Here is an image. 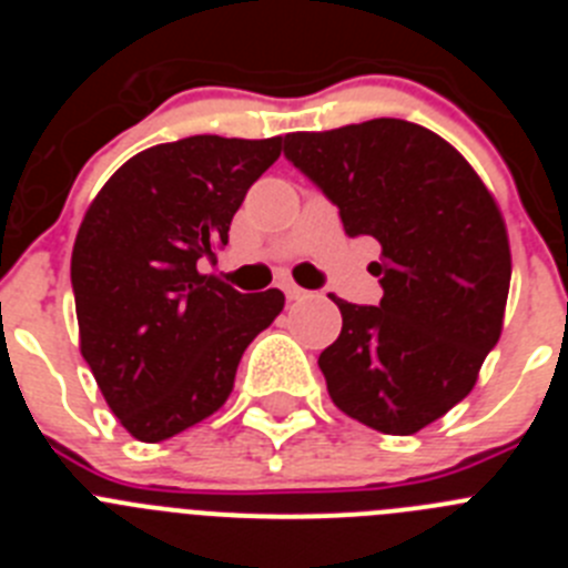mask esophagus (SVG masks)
Masks as SVG:
<instances>
[{
    "label": "esophagus",
    "mask_w": 568,
    "mask_h": 568,
    "mask_svg": "<svg viewBox=\"0 0 568 568\" xmlns=\"http://www.w3.org/2000/svg\"><path fill=\"white\" fill-rule=\"evenodd\" d=\"M284 293H287L290 301H301V298H307V290H301L298 284H284Z\"/></svg>",
    "instance_id": "34e87169"
}]
</instances>
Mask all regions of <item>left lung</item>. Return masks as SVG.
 Instances as JSON below:
<instances>
[{
    "mask_svg": "<svg viewBox=\"0 0 568 568\" xmlns=\"http://www.w3.org/2000/svg\"><path fill=\"white\" fill-rule=\"evenodd\" d=\"M284 155L338 207L346 235H373L384 298H344L318 366L333 404L384 435H415L471 393L504 329L509 235L495 195L433 130L373 119L287 133Z\"/></svg>",
    "mask_w": 568,
    "mask_h": 568,
    "instance_id": "obj_1",
    "label": "left lung"
}]
</instances>
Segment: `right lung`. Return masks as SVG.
<instances>
[{
    "instance_id": "add662e5",
    "label": "right lung",
    "mask_w": 568,
    "mask_h": 568,
    "mask_svg": "<svg viewBox=\"0 0 568 568\" xmlns=\"http://www.w3.org/2000/svg\"><path fill=\"white\" fill-rule=\"evenodd\" d=\"M278 155L281 135H190L135 153L90 202L70 258L79 349L135 440L219 413L250 341L284 310L281 290L244 295L195 267Z\"/></svg>"
}]
</instances>
